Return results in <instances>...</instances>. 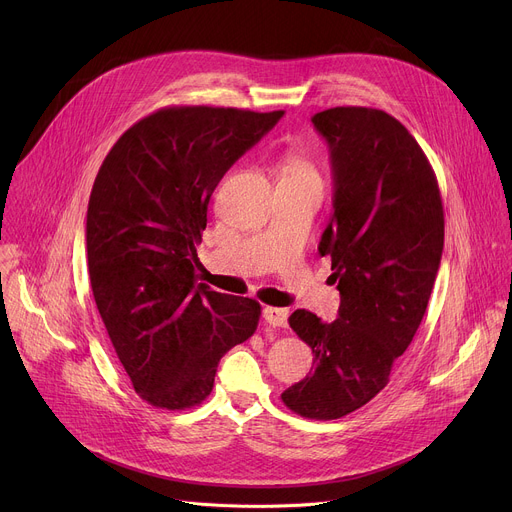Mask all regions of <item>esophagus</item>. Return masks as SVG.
<instances>
[{"label": "esophagus", "mask_w": 512, "mask_h": 512, "mask_svg": "<svg viewBox=\"0 0 512 512\" xmlns=\"http://www.w3.org/2000/svg\"><path fill=\"white\" fill-rule=\"evenodd\" d=\"M287 318H289V312L283 310V308H265V310H263V320H265L269 326L283 328V326H287Z\"/></svg>", "instance_id": "34e87169"}]
</instances>
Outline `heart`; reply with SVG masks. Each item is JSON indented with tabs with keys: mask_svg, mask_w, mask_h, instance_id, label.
<instances>
[{
	"mask_svg": "<svg viewBox=\"0 0 512 512\" xmlns=\"http://www.w3.org/2000/svg\"><path fill=\"white\" fill-rule=\"evenodd\" d=\"M285 176H294V178H316V170L312 162L306 158H291L285 164Z\"/></svg>",
	"mask_w": 512,
	"mask_h": 512,
	"instance_id": "heart-1",
	"label": "heart"
}]
</instances>
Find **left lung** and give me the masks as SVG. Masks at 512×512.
Listing matches in <instances>:
<instances>
[{"label": "left lung", "instance_id": "left-lung-1", "mask_svg": "<svg viewBox=\"0 0 512 512\" xmlns=\"http://www.w3.org/2000/svg\"><path fill=\"white\" fill-rule=\"evenodd\" d=\"M330 150L334 198L320 241L340 291L334 322L296 310L289 326L314 352V373L281 393L308 419H338L387 387L411 344L440 269L444 206L415 137L369 107L312 117Z\"/></svg>", "mask_w": 512, "mask_h": 512}]
</instances>
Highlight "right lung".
<instances>
[{
  "label": "right lung",
  "mask_w": 512,
  "mask_h": 512,
  "mask_svg": "<svg viewBox=\"0 0 512 512\" xmlns=\"http://www.w3.org/2000/svg\"><path fill=\"white\" fill-rule=\"evenodd\" d=\"M283 111L166 107L131 125L95 178L87 259L97 310L135 393L190 409L221 358L253 336L261 306L196 283V245L227 170Z\"/></svg>",
  "instance_id": "1"
}]
</instances>
